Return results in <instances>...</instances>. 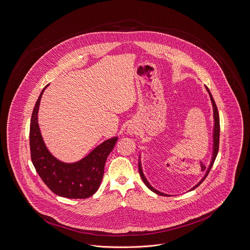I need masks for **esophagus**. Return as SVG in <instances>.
Listing matches in <instances>:
<instances>
[{
    "mask_svg": "<svg viewBox=\"0 0 250 250\" xmlns=\"http://www.w3.org/2000/svg\"><path fill=\"white\" fill-rule=\"evenodd\" d=\"M135 129L132 127V126H127V128H126V132H127V134H129V135H133L134 133H135Z\"/></svg>",
    "mask_w": 250,
    "mask_h": 250,
    "instance_id": "esophagus-1",
    "label": "esophagus"
}]
</instances>
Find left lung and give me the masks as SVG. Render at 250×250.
Masks as SVG:
<instances>
[{
    "label": "left lung",
    "mask_w": 250,
    "mask_h": 250,
    "mask_svg": "<svg viewBox=\"0 0 250 250\" xmlns=\"http://www.w3.org/2000/svg\"><path fill=\"white\" fill-rule=\"evenodd\" d=\"M205 88H206V90H207V92H208V94H209V97H210V100H211V103H212V106H213L214 127H213V150H212V157H211L210 164H209V166H208L207 169H206V172H205L204 176L200 179V181H199L196 185H194L193 188H191V189L189 190V192H190V191H193L197 186H199V185L202 183V181L206 178V176L208 175V173H209L211 167H212L214 162H215V160H216V157H217L218 151H219V142H220V117H219V112H218V108H217L216 103H215V101H214V99H213V96H212L211 92L209 91V89L207 88V86H205ZM138 167L139 173H140V175H141L142 180L144 181V183L146 184V186L150 191H152L153 193L159 194V195H163V196H169V195H171V194H164V193H162V192H159L158 190H156L155 188H153V187L149 184V182L147 181V179L146 178V176H145V174H144V172H143L142 163H141V154L139 155ZM205 168H206L205 167H202V170H204Z\"/></svg>",
    "instance_id": "8db88e82"
}]
</instances>
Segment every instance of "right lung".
Returning <instances> with one entry per match:
<instances>
[{
	"label": "right lung",
	"instance_id": "add662e5",
	"mask_svg": "<svg viewBox=\"0 0 250 250\" xmlns=\"http://www.w3.org/2000/svg\"><path fill=\"white\" fill-rule=\"evenodd\" d=\"M48 86L42 90L31 115L29 146L32 164L55 194L68 198H87L98 191L104 177L105 161L118 137L104 141L79 161L67 163L57 159L48 149L38 124L40 101Z\"/></svg>",
	"mask_w": 250,
	"mask_h": 250
}]
</instances>
